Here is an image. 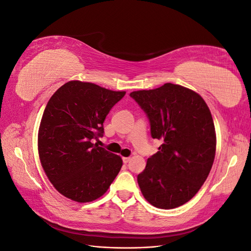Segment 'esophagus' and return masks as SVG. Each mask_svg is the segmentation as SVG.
<instances>
[{"instance_id": "obj_1", "label": "esophagus", "mask_w": 251, "mask_h": 251, "mask_svg": "<svg viewBox=\"0 0 251 251\" xmlns=\"http://www.w3.org/2000/svg\"><path fill=\"white\" fill-rule=\"evenodd\" d=\"M130 160H131V157H124L123 158V161H124V163H128L130 162Z\"/></svg>"}]
</instances>
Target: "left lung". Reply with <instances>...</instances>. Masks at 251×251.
<instances>
[{
	"instance_id": "1",
	"label": "left lung",
	"mask_w": 251,
	"mask_h": 251,
	"mask_svg": "<svg viewBox=\"0 0 251 251\" xmlns=\"http://www.w3.org/2000/svg\"><path fill=\"white\" fill-rule=\"evenodd\" d=\"M130 96L146 112L153 138L163 143L137 176L140 191L151 205L172 209L198 193L216 155V132L210 111L195 91L168 82Z\"/></svg>"
}]
</instances>
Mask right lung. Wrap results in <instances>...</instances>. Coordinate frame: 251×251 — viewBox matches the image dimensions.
<instances>
[{"label": "right lung", "instance_id": "1", "mask_svg": "<svg viewBox=\"0 0 251 251\" xmlns=\"http://www.w3.org/2000/svg\"><path fill=\"white\" fill-rule=\"evenodd\" d=\"M125 94L71 80L49 100L37 147L48 179L66 198L79 203L96 200L118 175L123 166L120 156L93 142L102 137L105 117Z\"/></svg>", "mask_w": 251, "mask_h": 251}]
</instances>
